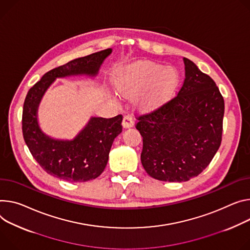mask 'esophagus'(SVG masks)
Wrapping results in <instances>:
<instances>
[{"mask_svg":"<svg viewBox=\"0 0 250 250\" xmlns=\"http://www.w3.org/2000/svg\"><path fill=\"white\" fill-rule=\"evenodd\" d=\"M133 124H134V122H133V119H132V117L130 115H126V116L124 117L123 126L125 128H128V127L133 126Z\"/></svg>","mask_w":250,"mask_h":250,"instance_id":"34e87169","label":"esophagus"}]
</instances>
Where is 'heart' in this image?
<instances>
[{
	"label": "heart",
	"instance_id": "b5f03b06",
	"mask_svg": "<svg viewBox=\"0 0 250 250\" xmlns=\"http://www.w3.org/2000/svg\"><path fill=\"white\" fill-rule=\"evenodd\" d=\"M178 83V74L172 67L154 62H141L123 73L117 82V88L124 96H141V105L151 110L166 104Z\"/></svg>",
	"mask_w": 250,
	"mask_h": 250
}]
</instances>
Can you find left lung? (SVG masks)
Returning <instances> with one entry per match:
<instances>
[{"mask_svg": "<svg viewBox=\"0 0 250 250\" xmlns=\"http://www.w3.org/2000/svg\"><path fill=\"white\" fill-rule=\"evenodd\" d=\"M186 79L177 95L137 118L141 161L151 177L181 183L197 176L221 144L224 101L214 81L184 58Z\"/></svg>", "mask_w": 250, "mask_h": 250, "instance_id": "1", "label": "left lung"}]
</instances>
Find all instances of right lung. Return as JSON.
I'll return each mask as SVG.
<instances>
[{
    "instance_id": "right-lung-1",
    "label": "right lung",
    "mask_w": 250,
    "mask_h": 250,
    "mask_svg": "<svg viewBox=\"0 0 250 250\" xmlns=\"http://www.w3.org/2000/svg\"><path fill=\"white\" fill-rule=\"evenodd\" d=\"M111 49L73 60L46 73L28 92L22 108L21 128L26 145L47 173L70 183H84L102 174L115 139L122 132L123 116L92 118L72 141H61L43 133L38 123V107L48 87L57 78L98 75Z\"/></svg>"
}]
</instances>
